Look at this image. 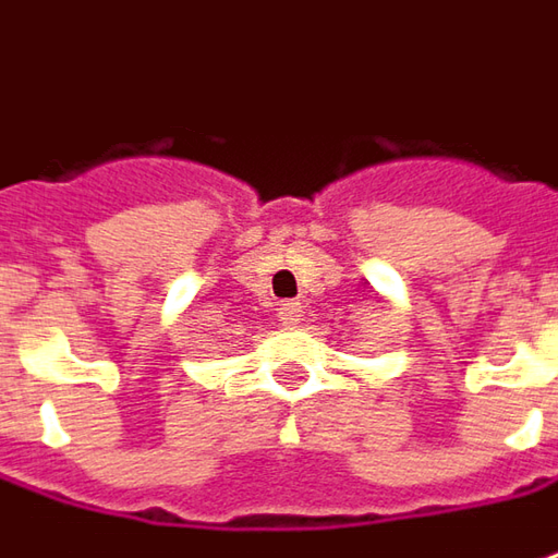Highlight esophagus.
<instances>
[{"label": "esophagus", "mask_w": 558, "mask_h": 558, "mask_svg": "<svg viewBox=\"0 0 558 558\" xmlns=\"http://www.w3.org/2000/svg\"><path fill=\"white\" fill-rule=\"evenodd\" d=\"M301 316H304V311H301L298 301H282V304H279V323H282V326H298Z\"/></svg>", "instance_id": "obj_1"}]
</instances>
